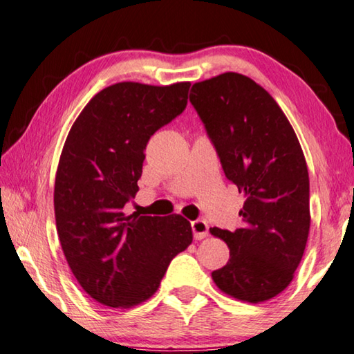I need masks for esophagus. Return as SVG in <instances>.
Wrapping results in <instances>:
<instances>
[{
  "label": "esophagus",
  "mask_w": 354,
  "mask_h": 354,
  "mask_svg": "<svg viewBox=\"0 0 354 354\" xmlns=\"http://www.w3.org/2000/svg\"><path fill=\"white\" fill-rule=\"evenodd\" d=\"M192 231H194V237L196 241H201V239H205L207 236V223L205 220H195L192 221Z\"/></svg>",
  "instance_id": "obj_1"
}]
</instances>
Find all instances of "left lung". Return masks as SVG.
<instances>
[{
    "instance_id": "obj_1",
    "label": "left lung",
    "mask_w": 354,
    "mask_h": 354,
    "mask_svg": "<svg viewBox=\"0 0 354 354\" xmlns=\"http://www.w3.org/2000/svg\"><path fill=\"white\" fill-rule=\"evenodd\" d=\"M190 103L205 124L225 176L243 192V226L211 227L230 247L212 272L220 290L267 301L290 284L309 236V175L303 149L270 93L250 77L223 73L192 86Z\"/></svg>"
}]
</instances>
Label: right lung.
Masks as SVG:
<instances>
[{"mask_svg": "<svg viewBox=\"0 0 354 354\" xmlns=\"http://www.w3.org/2000/svg\"><path fill=\"white\" fill-rule=\"evenodd\" d=\"M189 87L113 84L88 101L65 140L55 184L57 236L77 283L104 306L145 301L192 243L181 215L124 212L139 190L149 137L183 113Z\"/></svg>", "mask_w": 354, "mask_h": 354, "instance_id": "add662e5", "label": "right lung"}]
</instances>
